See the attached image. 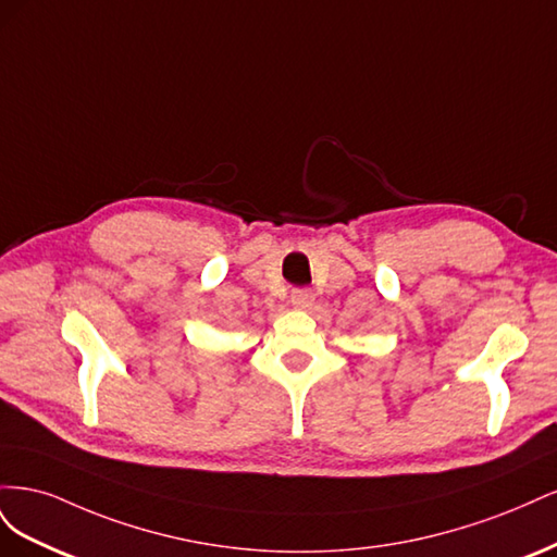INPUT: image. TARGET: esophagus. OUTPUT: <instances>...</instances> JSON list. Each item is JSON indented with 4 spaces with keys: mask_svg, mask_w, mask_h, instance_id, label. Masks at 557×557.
<instances>
[{
    "mask_svg": "<svg viewBox=\"0 0 557 557\" xmlns=\"http://www.w3.org/2000/svg\"><path fill=\"white\" fill-rule=\"evenodd\" d=\"M290 305H293L295 309H309V307L313 305V293H311V290H307V288H297V290H293V295H290Z\"/></svg>",
    "mask_w": 557,
    "mask_h": 557,
    "instance_id": "esophagus-1",
    "label": "esophagus"
}]
</instances>
